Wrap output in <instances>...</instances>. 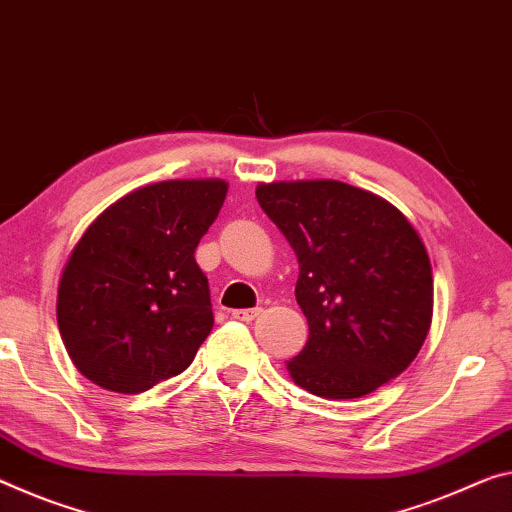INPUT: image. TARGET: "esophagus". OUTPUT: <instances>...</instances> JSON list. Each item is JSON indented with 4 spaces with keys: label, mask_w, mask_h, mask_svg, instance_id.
Returning <instances> with one entry per match:
<instances>
[{
    "label": "esophagus",
    "mask_w": 512,
    "mask_h": 512,
    "mask_svg": "<svg viewBox=\"0 0 512 512\" xmlns=\"http://www.w3.org/2000/svg\"><path fill=\"white\" fill-rule=\"evenodd\" d=\"M261 316V309H240V311H233V318L235 320H242V322H251Z\"/></svg>",
    "instance_id": "1"
}]
</instances>
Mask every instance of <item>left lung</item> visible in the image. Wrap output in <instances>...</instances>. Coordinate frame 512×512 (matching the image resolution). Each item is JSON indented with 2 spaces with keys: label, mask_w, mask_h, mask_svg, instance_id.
<instances>
[{
  "label": "left lung",
  "mask_w": 512,
  "mask_h": 512,
  "mask_svg": "<svg viewBox=\"0 0 512 512\" xmlns=\"http://www.w3.org/2000/svg\"><path fill=\"white\" fill-rule=\"evenodd\" d=\"M256 199L300 263L309 341L286 361L295 384L361 398L403 373L432 322L430 258L403 212L341 180L263 183Z\"/></svg>",
  "instance_id": "1"
}]
</instances>
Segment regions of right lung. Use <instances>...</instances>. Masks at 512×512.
Here are the masks:
<instances>
[{"label":"right lung","instance_id":"1","mask_svg":"<svg viewBox=\"0 0 512 512\" xmlns=\"http://www.w3.org/2000/svg\"><path fill=\"white\" fill-rule=\"evenodd\" d=\"M229 183L164 180L125 194L70 251L57 295L59 332L86 380L141 393L183 373L212 329L194 251Z\"/></svg>","mask_w":512,"mask_h":512}]
</instances>
